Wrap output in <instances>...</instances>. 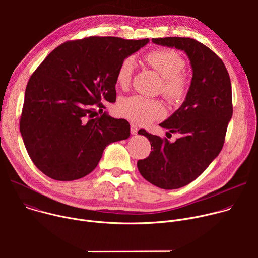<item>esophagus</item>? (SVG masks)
<instances>
[{
	"mask_svg": "<svg viewBox=\"0 0 258 258\" xmlns=\"http://www.w3.org/2000/svg\"><path fill=\"white\" fill-rule=\"evenodd\" d=\"M138 127L135 125V124H131V133H132V135H137V133H138Z\"/></svg>",
	"mask_w": 258,
	"mask_h": 258,
	"instance_id": "1",
	"label": "esophagus"
}]
</instances>
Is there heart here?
Here are the masks:
<instances>
[{
    "label": "heart",
    "mask_w": 258,
    "mask_h": 258,
    "mask_svg": "<svg viewBox=\"0 0 258 258\" xmlns=\"http://www.w3.org/2000/svg\"><path fill=\"white\" fill-rule=\"evenodd\" d=\"M144 59L162 77L160 91L169 102L179 103L186 98L190 80L182 71L185 60L179 53L170 49H156L147 53ZM134 69V58L126 57L120 62L115 75L119 88L125 89L130 86ZM118 111L135 123L149 124L164 116L165 108L160 100L132 96L119 103Z\"/></svg>",
    "instance_id": "b5f03b06"
}]
</instances>
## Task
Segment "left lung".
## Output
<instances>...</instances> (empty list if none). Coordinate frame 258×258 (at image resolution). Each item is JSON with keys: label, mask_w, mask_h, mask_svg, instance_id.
Instances as JSON below:
<instances>
[{"label": "left lung", "mask_w": 258, "mask_h": 258, "mask_svg": "<svg viewBox=\"0 0 258 258\" xmlns=\"http://www.w3.org/2000/svg\"><path fill=\"white\" fill-rule=\"evenodd\" d=\"M152 42L185 51L193 69L185 102L159 124L180 137L170 143L145 130L138 132L150 141L152 150L138 161L140 173L158 188L173 190L197 178L223 149L233 115L232 86L223 60L200 42L181 36Z\"/></svg>", "instance_id": "obj_1"}]
</instances>
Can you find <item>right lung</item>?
<instances>
[{
  "label": "right lung",
  "mask_w": 258,
  "mask_h": 258,
  "mask_svg": "<svg viewBox=\"0 0 258 258\" xmlns=\"http://www.w3.org/2000/svg\"><path fill=\"white\" fill-rule=\"evenodd\" d=\"M148 43L116 36L68 41L34 70L19 125L27 153L43 173L56 180L84 177L106 146L130 137L127 120L98 116L97 109L103 112V102H115L118 65Z\"/></svg>",
  "instance_id": "obj_1"
}]
</instances>
